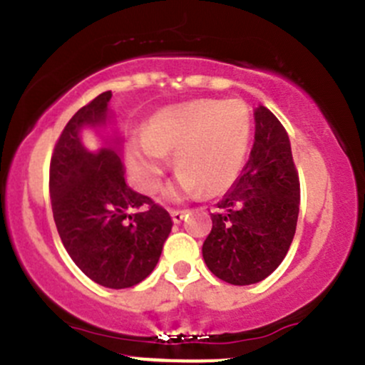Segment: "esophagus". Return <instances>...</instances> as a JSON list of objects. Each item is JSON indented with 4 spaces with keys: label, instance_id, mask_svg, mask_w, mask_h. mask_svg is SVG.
Returning <instances> with one entry per match:
<instances>
[{
    "label": "esophagus",
    "instance_id": "34e87169",
    "mask_svg": "<svg viewBox=\"0 0 365 365\" xmlns=\"http://www.w3.org/2000/svg\"><path fill=\"white\" fill-rule=\"evenodd\" d=\"M185 215H187V210H171V218H173V222H176V224H178V222H182Z\"/></svg>",
    "mask_w": 365,
    "mask_h": 365
}]
</instances>
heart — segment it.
I'll return each instance as SVG.
<instances>
[{"instance_id":"obj_1","label":"heart","mask_w":365,"mask_h":365,"mask_svg":"<svg viewBox=\"0 0 365 365\" xmlns=\"http://www.w3.org/2000/svg\"><path fill=\"white\" fill-rule=\"evenodd\" d=\"M252 134L248 106L240 99H202L163 110L131 150V168L147 192L159 189L166 153H175L183 192L227 190L245 164Z\"/></svg>"}]
</instances>
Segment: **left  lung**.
I'll return each mask as SVG.
<instances>
[{
	"instance_id": "8db88e82",
	"label": "left lung",
	"mask_w": 365,
	"mask_h": 365,
	"mask_svg": "<svg viewBox=\"0 0 365 365\" xmlns=\"http://www.w3.org/2000/svg\"><path fill=\"white\" fill-rule=\"evenodd\" d=\"M299 173L289 134L273 112L255 110V141L234 187L217 202L202 259L217 278L252 285L282 264L297 227Z\"/></svg>"
}]
</instances>
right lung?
<instances>
[{
	"label": "right lung",
	"mask_w": 365,
	"mask_h": 365,
	"mask_svg": "<svg viewBox=\"0 0 365 365\" xmlns=\"http://www.w3.org/2000/svg\"><path fill=\"white\" fill-rule=\"evenodd\" d=\"M112 91L78 110L51 159L48 189L53 222L73 262L108 289L138 285L159 262L173 220L152 197L125 185L124 166L112 148L91 153L80 143L82 125L105 124Z\"/></svg>",
	"instance_id": "add662e5"
}]
</instances>
